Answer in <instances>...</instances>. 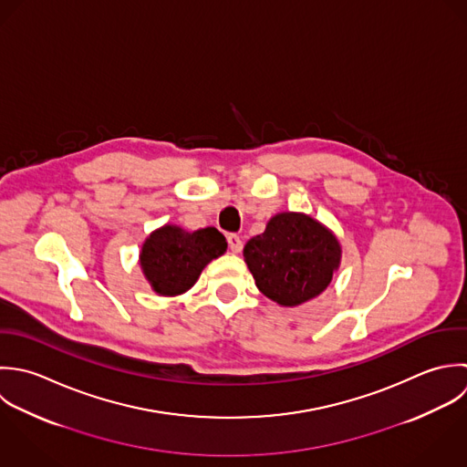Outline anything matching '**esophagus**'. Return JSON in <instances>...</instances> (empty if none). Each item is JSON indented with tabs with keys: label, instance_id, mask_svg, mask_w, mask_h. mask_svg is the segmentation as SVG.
<instances>
[{
	"label": "esophagus",
	"instance_id": "34e87169",
	"mask_svg": "<svg viewBox=\"0 0 467 467\" xmlns=\"http://www.w3.org/2000/svg\"><path fill=\"white\" fill-rule=\"evenodd\" d=\"M228 246H230V250H232L234 254H239V252L243 250V241H241V237H239L237 234H230V235H228Z\"/></svg>",
	"mask_w": 467,
	"mask_h": 467
}]
</instances>
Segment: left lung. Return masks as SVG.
<instances>
[{"instance_id":"1","label":"left lung","mask_w":467,"mask_h":467,"mask_svg":"<svg viewBox=\"0 0 467 467\" xmlns=\"http://www.w3.org/2000/svg\"><path fill=\"white\" fill-rule=\"evenodd\" d=\"M257 288L281 306H297L326 290L340 263L335 235L305 213H279L244 246Z\"/></svg>"}]
</instances>
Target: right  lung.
Masks as SVG:
<instances>
[{
	"label": "right lung",
	"instance_id": "1",
	"mask_svg": "<svg viewBox=\"0 0 467 467\" xmlns=\"http://www.w3.org/2000/svg\"><path fill=\"white\" fill-rule=\"evenodd\" d=\"M224 252L226 239L213 226L190 234L168 224L145 241L141 266L159 296H179L190 290L202 268Z\"/></svg>",
	"mask_w": 467,
	"mask_h": 467
}]
</instances>
